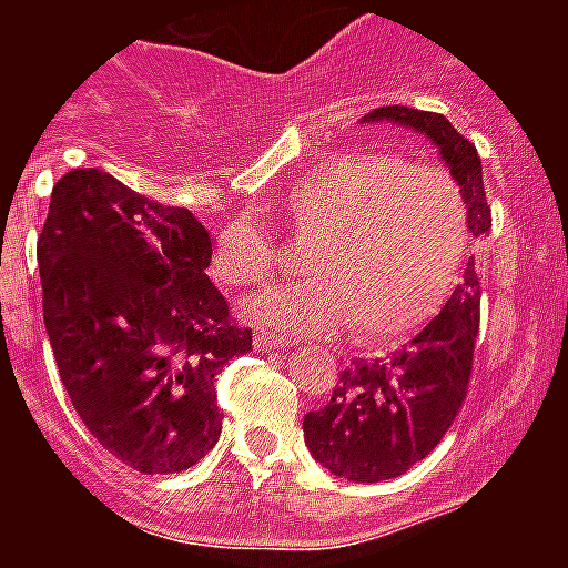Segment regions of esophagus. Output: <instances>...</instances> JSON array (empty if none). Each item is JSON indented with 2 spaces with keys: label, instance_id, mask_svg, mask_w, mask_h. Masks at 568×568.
Returning <instances> with one entry per match:
<instances>
[{
  "label": "esophagus",
  "instance_id": "esophagus-1",
  "mask_svg": "<svg viewBox=\"0 0 568 568\" xmlns=\"http://www.w3.org/2000/svg\"><path fill=\"white\" fill-rule=\"evenodd\" d=\"M288 342L280 336H271V333H258L256 336V347H262V351H274V347H285Z\"/></svg>",
  "mask_w": 568,
  "mask_h": 568
}]
</instances>
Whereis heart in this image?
<instances>
[{"instance_id": "b5f03b06", "label": "heart", "mask_w": 568, "mask_h": 568, "mask_svg": "<svg viewBox=\"0 0 568 568\" xmlns=\"http://www.w3.org/2000/svg\"><path fill=\"white\" fill-rule=\"evenodd\" d=\"M285 230L310 244L312 283L267 288L244 306L253 324L285 333L345 327L365 347H386L424 327L454 292L466 258L463 194L433 168L383 153H338L285 194ZM280 247L256 221L217 230L212 276L244 288L271 280Z\"/></svg>"}]
</instances>
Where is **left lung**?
<instances>
[{"label": "left lung", "mask_w": 568, "mask_h": 568, "mask_svg": "<svg viewBox=\"0 0 568 568\" xmlns=\"http://www.w3.org/2000/svg\"><path fill=\"white\" fill-rule=\"evenodd\" d=\"M365 123H395L424 135L459 185L468 232L484 241L493 230L484 168L475 144L433 111L383 105ZM480 327V283L475 258L445 310L388 359H356L342 372L327 406L303 418V439L321 466L354 484H379L424 459L466 400Z\"/></svg>", "instance_id": "8db88e82"}]
</instances>
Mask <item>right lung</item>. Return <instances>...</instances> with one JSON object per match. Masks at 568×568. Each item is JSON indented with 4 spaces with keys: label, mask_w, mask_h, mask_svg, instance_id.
Listing matches in <instances>:
<instances>
[{
    "label": "right lung",
    "mask_w": 568,
    "mask_h": 568,
    "mask_svg": "<svg viewBox=\"0 0 568 568\" xmlns=\"http://www.w3.org/2000/svg\"><path fill=\"white\" fill-rule=\"evenodd\" d=\"M212 239L100 168L52 189L38 239L43 324L91 436L144 475H176L221 439L214 377L253 333L209 280Z\"/></svg>",
    "instance_id": "1"
}]
</instances>
